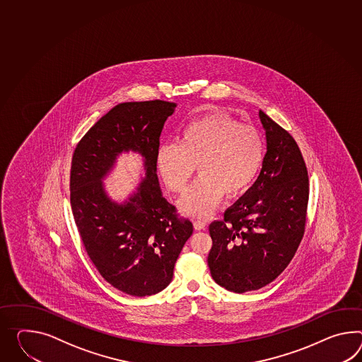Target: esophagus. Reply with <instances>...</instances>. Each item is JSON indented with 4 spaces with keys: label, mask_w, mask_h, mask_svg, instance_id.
<instances>
[{
    "label": "esophagus",
    "mask_w": 362,
    "mask_h": 362,
    "mask_svg": "<svg viewBox=\"0 0 362 362\" xmlns=\"http://www.w3.org/2000/svg\"><path fill=\"white\" fill-rule=\"evenodd\" d=\"M194 230H205L206 228V223L202 220L194 221Z\"/></svg>",
    "instance_id": "esophagus-1"
}]
</instances>
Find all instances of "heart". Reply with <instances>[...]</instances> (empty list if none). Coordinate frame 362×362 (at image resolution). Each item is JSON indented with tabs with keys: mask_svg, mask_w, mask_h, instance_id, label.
Listing matches in <instances>:
<instances>
[{
	"mask_svg": "<svg viewBox=\"0 0 362 362\" xmlns=\"http://www.w3.org/2000/svg\"><path fill=\"white\" fill-rule=\"evenodd\" d=\"M264 160V141L251 125L223 114H209L185 124L179 145L157 151V168L170 191L182 194L197 166L199 179L179 200V211L205 217L225 194L235 197L255 180Z\"/></svg>",
	"mask_w": 362,
	"mask_h": 362,
	"instance_id": "heart-1",
	"label": "heart"
}]
</instances>
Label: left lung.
I'll list each match as a JSON object with an SVG mask.
<instances>
[{"label":"left lung","mask_w":362,"mask_h":362,"mask_svg":"<svg viewBox=\"0 0 362 362\" xmlns=\"http://www.w3.org/2000/svg\"><path fill=\"white\" fill-rule=\"evenodd\" d=\"M259 119L267 140L260 174L223 220L209 225L211 274L234 293L274 281L291 263L305 233L309 177L300 148L262 110Z\"/></svg>","instance_id":"1"}]
</instances>
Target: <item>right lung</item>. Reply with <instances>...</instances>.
Here are the masks:
<instances>
[{
	"instance_id": "1",
	"label": "right lung",
	"mask_w": 362,
	"mask_h": 362,
	"mask_svg": "<svg viewBox=\"0 0 362 362\" xmlns=\"http://www.w3.org/2000/svg\"><path fill=\"white\" fill-rule=\"evenodd\" d=\"M175 108L165 100L120 103L90 128L71 159V212L88 257L107 282L134 297L168 286L194 231L163 197L157 175L159 137ZM128 152L142 157L144 175L136 192L116 202L103 180Z\"/></svg>"
}]
</instances>
